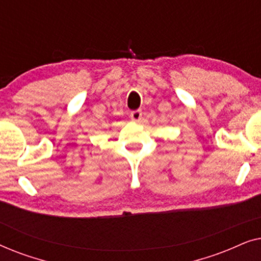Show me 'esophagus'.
Returning <instances> with one entry per match:
<instances>
[{
	"label": "esophagus",
	"mask_w": 261,
	"mask_h": 261,
	"mask_svg": "<svg viewBox=\"0 0 261 261\" xmlns=\"http://www.w3.org/2000/svg\"><path fill=\"white\" fill-rule=\"evenodd\" d=\"M130 117H132V120H134L135 122H138V121L141 120L142 112L141 110H134V112L130 113Z\"/></svg>",
	"instance_id": "34e87169"
}]
</instances>
